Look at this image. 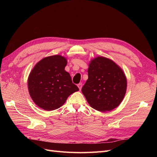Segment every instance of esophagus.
I'll use <instances>...</instances> for the list:
<instances>
[{
    "mask_svg": "<svg viewBox=\"0 0 157 157\" xmlns=\"http://www.w3.org/2000/svg\"><path fill=\"white\" fill-rule=\"evenodd\" d=\"M77 86H78V88H79V90H81L82 87V83H79V84L77 85Z\"/></svg>",
    "mask_w": 157,
    "mask_h": 157,
    "instance_id": "obj_1",
    "label": "esophagus"
}]
</instances>
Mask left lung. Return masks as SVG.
<instances>
[{"mask_svg": "<svg viewBox=\"0 0 157 157\" xmlns=\"http://www.w3.org/2000/svg\"><path fill=\"white\" fill-rule=\"evenodd\" d=\"M88 73L82 92L90 107L107 112L119 105L127 88L126 75L119 66L111 59L98 56L90 61Z\"/></svg>", "mask_w": 157, "mask_h": 157, "instance_id": "1", "label": "left lung"}]
</instances>
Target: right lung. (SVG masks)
<instances>
[{
  "label": "right lung",
  "instance_id": "right-lung-1",
  "mask_svg": "<svg viewBox=\"0 0 157 157\" xmlns=\"http://www.w3.org/2000/svg\"><path fill=\"white\" fill-rule=\"evenodd\" d=\"M67 59L61 55L46 57L33 68L27 80L28 90L33 101L46 111L62 106L67 98L78 91L65 70Z\"/></svg>",
  "mask_w": 157,
  "mask_h": 157
}]
</instances>
